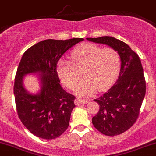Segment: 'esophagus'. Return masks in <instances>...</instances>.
Instances as JSON below:
<instances>
[{
  "label": "esophagus",
  "mask_w": 156,
  "mask_h": 156,
  "mask_svg": "<svg viewBox=\"0 0 156 156\" xmlns=\"http://www.w3.org/2000/svg\"><path fill=\"white\" fill-rule=\"evenodd\" d=\"M87 103V100H84V99L77 98L76 100H75V103L76 106H78V105H81V104H86Z\"/></svg>",
  "instance_id": "34e87169"
}]
</instances>
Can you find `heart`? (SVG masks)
<instances>
[{
	"label": "heart",
	"mask_w": 156,
	"mask_h": 156,
	"mask_svg": "<svg viewBox=\"0 0 156 156\" xmlns=\"http://www.w3.org/2000/svg\"><path fill=\"white\" fill-rule=\"evenodd\" d=\"M119 67L120 58L115 50L86 43L72 51V60L61 59L57 72L64 84L72 90L82 72L84 78L75 87V92L79 96H88L96 90L103 91L109 87L117 78Z\"/></svg>",
	"instance_id": "heart-1"
}]
</instances>
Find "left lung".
<instances>
[{"label":"left lung","mask_w":156,"mask_h":156,"mask_svg":"<svg viewBox=\"0 0 156 156\" xmlns=\"http://www.w3.org/2000/svg\"><path fill=\"white\" fill-rule=\"evenodd\" d=\"M87 40L108 45L120 56L121 69L115 84L94 100L100 109L93 117L92 123L106 136L121 134L135 123L145 97L146 81L140 59L127 44L113 37H88Z\"/></svg>","instance_id":"left-lung-1"}]
</instances>
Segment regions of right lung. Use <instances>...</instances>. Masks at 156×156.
<instances>
[{
  "label": "right lung",
  "instance_id": "1",
  "mask_svg": "<svg viewBox=\"0 0 156 156\" xmlns=\"http://www.w3.org/2000/svg\"><path fill=\"white\" fill-rule=\"evenodd\" d=\"M82 41L48 39L33 45L22 56L14 82L16 106L22 123L38 137L55 139L68 128L75 97L60 85L56 65L69 49ZM28 74L38 75L40 90L36 94L24 87L23 79Z\"/></svg>",
  "mask_w": 156,
  "mask_h": 156
}]
</instances>
